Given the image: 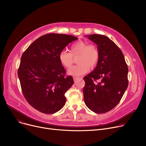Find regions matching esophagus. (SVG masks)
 I'll use <instances>...</instances> for the list:
<instances>
[{
    "mask_svg": "<svg viewBox=\"0 0 146 146\" xmlns=\"http://www.w3.org/2000/svg\"><path fill=\"white\" fill-rule=\"evenodd\" d=\"M78 79H82V78H79V77H76V76H74V77H73V79H74V82L77 81V80H78Z\"/></svg>",
    "mask_w": 146,
    "mask_h": 146,
    "instance_id": "esophagus-1",
    "label": "esophagus"
}]
</instances>
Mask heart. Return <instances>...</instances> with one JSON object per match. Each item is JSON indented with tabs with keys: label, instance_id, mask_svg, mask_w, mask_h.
Listing matches in <instances>:
<instances>
[{
	"label": "heart",
	"instance_id": "1",
	"mask_svg": "<svg viewBox=\"0 0 146 146\" xmlns=\"http://www.w3.org/2000/svg\"><path fill=\"white\" fill-rule=\"evenodd\" d=\"M76 65L68 70V73L73 76H81L86 73L89 69L94 68L99 60V52L96 46L88 44L85 41H78L72 45L70 52L61 51L58 59L61 65L66 68H70L73 63V57H78Z\"/></svg>",
	"mask_w": 146,
	"mask_h": 146
}]
</instances>
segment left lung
I'll list each match as a JSON object with an SVG mask.
<instances>
[{"label": "left lung", "mask_w": 146, "mask_h": 146, "mask_svg": "<svg viewBox=\"0 0 146 146\" xmlns=\"http://www.w3.org/2000/svg\"><path fill=\"white\" fill-rule=\"evenodd\" d=\"M86 36L98 45L99 60L94 70L83 78L84 100L89 110L103 113L115 107L124 94L128 68L123 53L108 37L99 34Z\"/></svg>", "instance_id": "8db88e82"}]
</instances>
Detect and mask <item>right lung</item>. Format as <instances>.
<instances>
[{
	"instance_id": "right-lung-1",
	"label": "right lung",
	"mask_w": 146,
	"mask_h": 146,
	"mask_svg": "<svg viewBox=\"0 0 146 146\" xmlns=\"http://www.w3.org/2000/svg\"><path fill=\"white\" fill-rule=\"evenodd\" d=\"M78 38L66 34H47L38 38L24 51L18 75L27 102L41 112L51 114L64 106L66 91L74 83L58 55Z\"/></svg>"
}]
</instances>
